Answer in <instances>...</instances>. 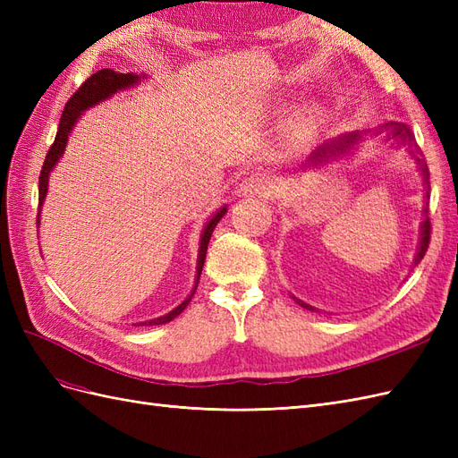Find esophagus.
I'll return each instance as SVG.
<instances>
[{
  "label": "esophagus",
  "mask_w": 458,
  "mask_h": 458,
  "mask_svg": "<svg viewBox=\"0 0 458 458\" xmlns=\"http://www.w3.org/2000/svg\"><path fill=\"white\" fill-rule=\"evenodd\" d=\"M273 189V179L266 174H250L242 179L241 191L244 195H267V192Z\"/></svg>",
  "instance_id": "1"
}]
</instances>
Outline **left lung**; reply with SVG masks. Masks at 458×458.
<instances>
[{"mask_svg": "<svg viewBox=\"0 0 458 458\" xmlns=\"http://www.w3.org/2000/svg\"><path fill=\"white\" fill-rule=\"evenodd\" d=\"M386 130H390V135L392 137H397V140L403 143V145H409L411 148L414 147V152H419V155L422 157V150H420V147L414 143V137H412V133H411V130H409V126L407 123H403V122H390L386 126ZM359 133H350V135H344V137H338V140H335V141H328V143H325V145H321L318 147L313 155L310 157V160H308V164L311 162L313 165L315 164H321V162H327L330 157H336V155H340V152H345L348 150L352 145H355V141L359 140ZM419 160V164H420V168H422V179H424V187H426V200H429V172H428V164H426V160L424 158H417ZM428 208H424V221H422V231H420V246H419V252H417V259H414V266H417V263L424 258V254H426V250H428V244H429V234H432V224H429V217H428ZM296 300V298H294ZM301 308H306V310H310V311H315L311 306H308V303H303V301H300V300H296Z\"/></svg>", "mask_w": 458, "mask_h": 458, "instance_id": "8db88e82", "label": "left lung"}]
</instances>
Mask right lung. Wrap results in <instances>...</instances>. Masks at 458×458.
<instances>
[{"label": "right lung", "mask_w": 458, "mask_h": 458, "mask_svg": "<svg viewBox=\"0 0 458 458\" xmlns=\"http://www.w3.org/2000/svg\"><path fill=\"white\" fill-rule=\"evenodd\" d=\"M140 80V76L135 74H118L114 71H110V68H103V71L95 72L93 76H89L84 84H81L74 95L71 97V99L66 101L64 105V110H63V116H61V122H59V130H57V135H55V141L53 145L49 147L47 155H46V162L44 165H41V172H39V206L38 210L41 208V202H44L46 199V192H47V177L53 170V165L59 162V158L63 157L64 152V147H66V141H68V133L72 131L74 128V122L78 120V116L84 113V110H88L89 106L97 105L99 101L106 99V97H110L113 93H116L118 89H123V88H130L133 86L135 81ZM227 208L224 206L221 210L208 221L204 231H202V237H200V250H199V266H197V283H195V288H192L191 296L182 303V306H177L174 311L165 313L158 318H150V321H145V323H140L137 327H152V325H164V323H170L172 318H175L179 313H182L187 303L191 301L192 294L197 293V286H199V279H200V273H202V266H204V259H206V250H208V242H210V237L212 233L216 229V225L219 224V219L225 216ZM38 224H39V214H38Z\"/></svg>", "instance_id": "obj_1"}]
</instances>
